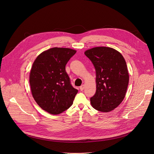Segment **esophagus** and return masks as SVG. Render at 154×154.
Returning a JSON list of instances; mask_svg holds the SVG:
<instances>
[{
	"mask_svg": "<svg viewBox=\"0 0 154 154\" xmlns=\"http://www.w3.org/2000/svg\"><path fill=\"white\" fill-rule=\"evenodd\" d=\"M84 88H85V85H82L80 86V90L81 91H83L84 90Z\"/></svg>",
	"mask_w": 154,
	"mask_h": 154,
	"instance_id": "esophagus-1",
	"label": "esophagus"
}]
</instances>
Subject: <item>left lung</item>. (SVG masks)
<instances>
[{
    "mask_svg": "<svg viewBox=\"0 0 154 154\" xmlns=\"http://www.w3.org/2000/svg\"><path fill=\"white\" fill-rule=\"evenodd\" d=\"M93 63L96 74V94L90 98L93 108L109 112L123 100L127 91L129 75L126 62L116 50L96 47L85 52Z\"/></svg>",
    "mask_w": 154,
    "mask_h": 154,
    "instance_id": "obj_1",
    "label": "left lung"
}]
</instances>
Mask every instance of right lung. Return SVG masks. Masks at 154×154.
Here are the masks:
<instances>
[{"mask_svg": "<svg viewBox=\"0 0 154 154\" xmlns=\"http://www.w3.org/2000/svg\"><path fill=\"white\" fill-rule=\"evenodd\" d=\"M76 53L69 48H54L40 54L30 74L32 96L38 105L52 115H58L73 103L78 90L72 86L66 64Z\"/></svg>", "mask_w": 154, "mask_h": 154, "instance_id": "add662e5", "label": "right lung"}]
</instances>
